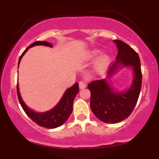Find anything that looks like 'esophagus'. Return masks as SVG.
I'll return each instance as SVG.
<instances>
[{
    "label": "esophagus",
    "instance_id": "1",
    "mask_svg": "<svg viewBox=\"0 0 159 159\" xmlns=\"http://www.w3.org/2000/svg\"><path fill=\"white\" fill-rule=\"evenodd\" d=\"M87 87V82L84 80H81V81H79V87L80 89H84Z\"/></svg>",
    "mask_w": 159,
    "mask_h": 159
}]
</instances>
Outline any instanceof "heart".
<instances>
[{
	"mask_svg": "<svg viewBox=\"0 0 159 159\" xmlns=\"http://www.w3.org/2000/svg\"><path fill=\"white\" fill-rule=\"evenodd\" d=\"M99 54V51L98 50H92L90 51V53L88 54L89 58H93L94 57ZM111 62V57L108 54H103L102 55L99 56V57L97 59V61H96V66L98 68H103V67L107 66V65L110 63Z\"/></svg>",
	"mask_w": 159,
	"mask_h": 159,
	"instance_id": "heart-1",
	"label": "heart"
}]
</instances>
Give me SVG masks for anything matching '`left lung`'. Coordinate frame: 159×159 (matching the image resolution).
Instances as JSON below:
<instances>
[{
	"mask_svg": "<svg viewBox=\"0 0 159 159\" xmlns=\"http://www.w3.org/2000/svg\"><path fill=\"white\" fill-rule=\"evenodd\" d=\"M118 49L116 61L111 65L107 77L87 85L90 90V108L95 116L106 123H117L129 117L139 97L142 84L140 61L134 49L121 40H114ZM123 68H131L133 72L132 84L123 91L111 86V77Z\"/></svg>",
	"mask_w": 159,
	"mask_h": 159,
	"instance_id": "8db88e82",
	"label": "left lung"
}]
</instances>
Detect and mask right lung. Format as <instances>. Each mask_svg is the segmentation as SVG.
Returning a JSON list of instances; mask_svg holds the SVG:
<instances>
[{
	"label": "right lung",
	"mask_w": 159,
	"mask_h": 159,
	"mask_svg": "<svg viewBox=\"0 0 159 159\" xmlns=\"http://www.w3.org/2000/svg\"><path fill=\"white\" fill-rule=\"evenodd\" d=\"M36 45H45V46L52 48V43H48V42H34L30 46L27 47L25 50V52L22 53V54L20 56L19 63H18V69H19L21 58L25 55V53L27 52L29 48L36 46ZM78 91H79L78 84L75 83L73 86L66 89L59 102L53 108L49 111H45V112H37V111L30 108L23 101L19 91V83L17 84L18 98H19V102L21 104L23 110L33 121L35 122L37 125H40V126L45 127L46 129H55V128L61 126L63 123H66V121L68 120L69 116L72 114L73 101Z\"/></svg>",
	"instance_id": "add662e5"
}]
</instances>
